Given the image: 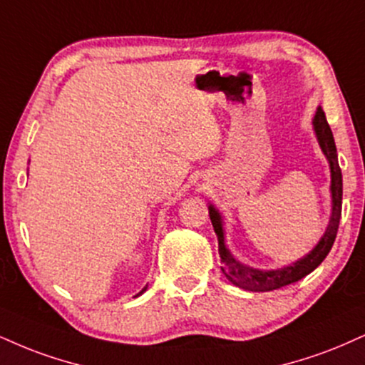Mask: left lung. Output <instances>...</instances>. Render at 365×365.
Returning a JSON list of instances; mask_svg holds the SVG:
<instances>
[{"label":"left lung","instance_id":"1","mask_svg":"<svg viewBox=\"0 0 365 365\" xmlns=\"http://www.w3.org/2000/svg\"><path fill=\"white\" fill-rule=\"evenodd\" d=\"M313 127L316 138H318L319 146H322L324 156H327L328 163H330L331 171V217L328 222L327 231L322 236V240L318 241V245L311 250V252L302 257L301 260L294 262L292 265L282 267V269L275 270H260L253 269V267L245 265L236 260L235 257L230 253L226 243H225V230H222V219L221 214L217 212V209H214V205H209V216L210 222H212L214 231L217 235L219 241V257H221V270L226 275V279L231 284H235L236 287L245 289V291L252 292H267V291H275V289L284 287L292 282H297L302 277L311 274L316 267L322 263L327 255L330 253V250L335 243L338 225H340V216H341V194H344V183H341V170L338 166V156H336V146L335 139H333V133L327 122V115H324L323 108H316V115L313 118Z\"/></svg>","mask_w":365,"mask_h":365}]
</instances>
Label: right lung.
Returning <instances> with one entry per match:
<instances>
[{
  "instance_id": "right-lung-1",
  "label": "right lung",
  "mask_w": 365,
  "mask_h": 365,
  "mask_svg": "<svg viewBox=\"0 0 365 365\" xmlns=\"http://www.w3.org/2000/svg\"><path fill=\"white\" fill-rule=\"evenodd\" d=\"M144 291H146V287H144V289H143V291H140V292H139V294H143V292H144ZM139 294H138V296H139Z\"/></svg>"
}]
</instances>
